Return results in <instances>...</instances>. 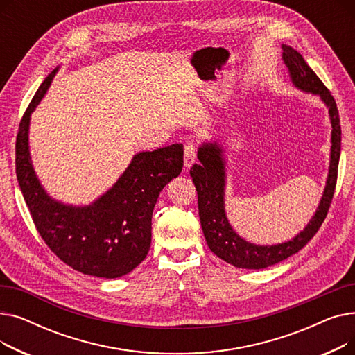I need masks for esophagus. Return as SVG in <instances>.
<instances>
[{"label": "esophagus", "instance_id": "34e87169", "mask_svg": "<svg viewBox=\"0 0 355 355\" xmlns=\"http://www.w3.org/2000/svg\"><path fill=\"white\" fill-rule=\"evenodd\" d=\"M196 155H197L196 145H193V144L185 145V148H184V166H185V170H189V168L194 164Z\"/></svg>", "mask_w": 355, "mask_h": 355}]
</instances>
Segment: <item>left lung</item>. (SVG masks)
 <instances>
[{
  "instance_id": "1",
  "label": "left lung",
  "mask_w": 355,
  "mask_h": 355,
  "mask_svg": "<svg viewBox=\"0 0 355 355\" xmlns=\"http://www.w3.org/2000/svg\"><path fill=\"white\" fill-rule=\"evenodd\" d=\"M282 58L289 70L292 83L304 92L320 95L328 107L331 119V161L325 191L318 210L308 223V226L296 237L281 245L256 246L241 239L229 225L225 211V185L226 171L223 149L217 142L202 144L198 148L200 164H194L190 170L198 196V214L204 237L210 250L225 262L243 269H263L282 262L289 256L300 252L320 230L324 223L337 185L338 162L341 154V125L338 107L331 92L306 64L302 54L289 46H282Z\"/></svg>"
}]
</instances>
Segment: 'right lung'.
I'll return each instance as SVG.
<instances>
[{"label": "right lung", "mask_w": 355, "mask_h": 355, "mask_svg": "<svg viewBox=\"0 0 355 355\" xmlns=\"http://www.w3.org/2000/svg\"><path fill=\"white\" fill-rule=\"evenodd\" d=\"M54 69L35 92L18 128L15 173L37 232L62 262L85 275L114 279L134 270L151 246L158 196L182 170V144L137 154L114 187L90 206L53 200L37 180L28 153V123Z\"/></svg>", "instance_id": "add662e5"}]
</instances>
